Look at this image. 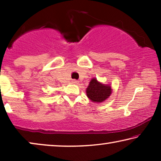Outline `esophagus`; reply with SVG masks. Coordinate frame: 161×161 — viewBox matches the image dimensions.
Segmentation results:
<instances>
[{
  "instance_id": "esophagus-1",
  "label": "esophagus",
  "mask_w": 161,
  "mask_h": 161,
  "mask_svg": "<svg viewBox=\"0 0 161 161\" xmlns=\"http://www.w3.org/2000/svg\"><path fill=\"white\" fill-rule=\"evenodd\" d=\"M72 83H74V84H78L79 81L77 80H72Z\"/></svg>"
}]
</instances>
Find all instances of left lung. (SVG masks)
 <instances>
[{
	"label": "left lung",
	"mask_w": 161,
	"mask_h": 161,
	"mask_svg": "<svg viewBox=\"0 0 161 161\" xmlns=\"http://www.w3.org/2000/svg\"><path fill=\"white\" fill-rule=\"evenodd\" d=\"M86 95L92 102L102 103L111 95L112 89L111 86L99 82L96 78H92L87 87Z\"/></svg>",
	"instance_id": "1"
}]
</instances>
